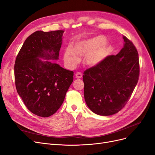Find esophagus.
Returning <instances> with one entry per match:
<instances>
[{"label":"esophagus","instance_id":"34e87169","mask_svg":"<svg viewBox=\"0 0 155 155\" xmlns=\"http://www.w3.org/2000/svg\"><path fill=\"white\" fill-rule=\"evenodd\" d=\"M75 77L77 78H80L82 77V73L81 72H77L75 74Z\"/></svg>","mask_w":155,"mask_h":155}]
</instances>
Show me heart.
Listing matches in <instances>:
<instances>
[{"label":"heart","mask_w":155,"mask_h":155,"mask_svg":"<svg viewBox=\"0 0 155 155\" xmlns=\"http://www.w3.org/2000/svg\"><path fill=\"white\" fill-rule=\"evenodd\" d=\"M110 49V44L103 35H98L78 42L75 49L72 47L66 48L64 60L67 64L73 66L77 63L80 56H86L85 62L90 66H96L106 57Z\"/></svg>","instance_id":"obj_1"}]
</instances>
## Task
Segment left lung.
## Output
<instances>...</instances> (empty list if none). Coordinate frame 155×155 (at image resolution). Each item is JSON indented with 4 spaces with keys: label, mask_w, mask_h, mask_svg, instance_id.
<instances>
[{
    "label": "left lung",
    "mask_w": 155,
    "mask_h": 155,
    "mask_svg": "<svg viewBox=\"0 0 155 155\" xmlns=\"http://www.w3.org/2000/svg\"><path fill=\"white\" fill-rule=\"evenodd\" d=\"M124 48L84 72V98L89 109L109 116L124 108L138 82L139 61L133 43L124 36Z\"/></svg>",
    "instance_id": "left-lung-1"
}]
</instances>
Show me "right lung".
Wrapping results in <instances>:
<instances>
[{
  "mask_svg": "<svg viewBox=\"0 0 155 155\" xmlns=\"http://www.w3.org/2000/svg\"><path fill=\"white\" fill-rule=\"evenodd\" d=\"M64 31H37L26 39L15 64V85L26 107L33 114L48 117L64 101L73 72L45 59H58Z\"/></svg>",
  "mask_w": 155,
  "mask_h": 155,
  "instance_id": "obj_1",
  "label": "right lung"
}]
</instances>
